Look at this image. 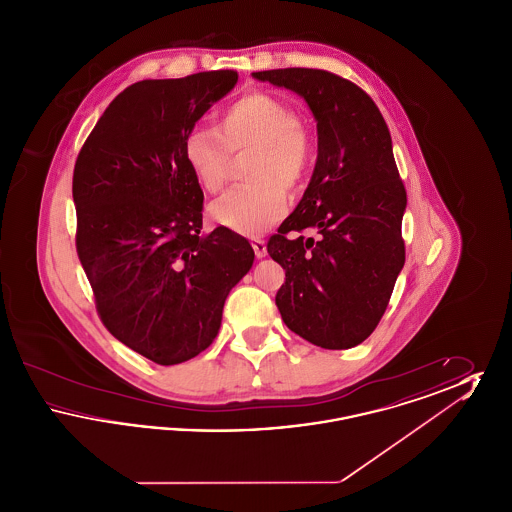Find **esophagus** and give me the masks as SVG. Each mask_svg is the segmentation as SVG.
Wrapping results in <instances>:
<instances>
[{"label":"esophagus","mask_w":512,"mask_h":512,"mask_svg":"<svg viewBox=\"0 0 512 512\" xmlns=\"http://www.w3.org/2000/svg\"><path fill=\"white\" fill-rule=\"evenodd\" d=\"M251 247L257 255V259H263L267 255V242L261 240V238H251Z\"/></svg>","instance_id":"1"}]
</instances>
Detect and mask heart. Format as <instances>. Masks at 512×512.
Listing matches in <instances>:
<instances>
[{"label": "heart", "instance_id": "1", "mask_svg": "<svg viewBox=\"0 0 512 512\" xmlns=\"http://www.w3.org/2000/svg\"><path fill=\"white\" fill-rule=\"evenodd\" d=\"M217 130L197 126L184 142V159L195 182L217 194L230 171V151L253 149L245 178L211 203L209 215L220 226L255 236L274 226L288 211V194L297 192L313 165V136L284 99L265 92L245 94L217 119Z\"/></svg>", "mask_w": 512, "mask_h": 512}]
</instances>
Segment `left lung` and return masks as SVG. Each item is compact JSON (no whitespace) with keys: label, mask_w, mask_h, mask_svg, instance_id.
Returning <instances> with one entry per match:
<instances>
[{"label":"left lung","mask_w":512,"mask_h":512,"mask_svg":"<svg viewBox=\"0 0 512 512\" xmlns=\"http://www.w3.org/2000/svg\"><path fill=\"white\" fill-rule=\"evenodd\" d=\"M253 78L292 90L317 121L318 155L295 211L268 240L286 270L276 307L286 326L324 349L355 347L374 332L405 265L407 192L388 124L357 84L320 69H274ZM315 229L317 239L288 237Z\"/></svg>","instance_id":"left-lung-1"}]
</instances>
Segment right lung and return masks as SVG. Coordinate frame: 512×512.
<instances>
[{"instance_id": "right-lung-1", "label": "right lung", "mask_w": 512, "mask_h": 512, "mask_svg": "<svg viewBox=\"0 0 512 512\" xmlns=\"http://www.w3.org/2000/svg\"><path fill=\"white\" fill-rule=\"evenodd\" d=\"M238 82L236 71L142 80L105 109L73 176L76 251L105 328L157 365L194 359L219 334L253 247L203 234V192L184 159L190 130Z\"/></svg>"}]
</instances>
